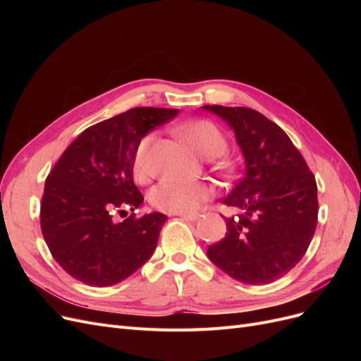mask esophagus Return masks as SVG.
I'll list each match as a JSON object with an SVG mask.
<instances>
[{
    "label": "esophagus",
    "instance_id": "obj_1",
    "mask_svg": "<svg viewBox=\"0 0 361 361\" xmlns=\"http://www.w3.org/2000/svg\"><path fill=\"white\" fill-rule=\"evenodd\" d=\"M179 218H182V220L185 221H191V223H195L200 218L199 214H176Z\"/></svg>",
    "mask_w": 361,
    "mask_h": 361
}]
</instances>
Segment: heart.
Masks as SVG:
<instances>
[{
    "instance_id": "1",
    "label": "heart",
    "mask_w": 361,
    "mask_h": 361,
    "mask_svg": "<svg viewBox=\"0 0 361 361\" xmlns=\"http://www.w3.org/2000/svg\"><path fill=\"white\" fill-rule=\"evenodd\" d=\"M180 134L188 141L197 155L203 158H216L227 149L224 134L214 123L207 120L192 122L180 129ZM155 141L154 134H147L138 143L133 170L138 182H146L152 174L150 150ZM211 197V188L202 182H180L174 179H164L150 191L149 200L157 209L170 214H190Z\"/></svg>"
}]
</instances>
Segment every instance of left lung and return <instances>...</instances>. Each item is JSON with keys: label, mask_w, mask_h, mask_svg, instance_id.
<instances>
[{"label": "left lung", "mask_w": 361, "mask_h": 361, "mask_svg": "<svg viewBox=\"0 0 361 361\" xmlns=\"http://www.w3.org/2000/svg\"><path fill=\"white\" fill-rule=\"evenodd\" d=\"M233 129L245 174L221 203L226 236L207 247L215 267L247 285H268L298 264L318 223V187L288 134L245 106L203 105Z\"/></svg>", "instance_id": "left-lung-1"}]
</instances>
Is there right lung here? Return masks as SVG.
I'll return each mask as SVG.
<instances>
[{"instance_id":"1","label":"right lung","mask_w":361,"mask_h":361,"mask_svg":"<svg viewBox=\"0 0 361 361\" xmlns=\"http://www.w3.org/2000/svg\"><path fill=\"white\" fill-rule=\"evenodd\" d=\"M179 110L140 106L87 128L48 174L40 227L57 264L89 286L105 288L128 279L154 255L167 216L161 212L113 220L126 204L145 197L133 179L138 143Z\"/></svg>"}]
</instances>
